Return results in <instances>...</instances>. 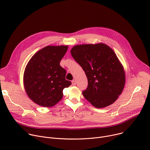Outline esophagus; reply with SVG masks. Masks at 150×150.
Wrapping results in <instances>:
<instances>
[{"mask_svg":"<svg viewBox=\"0 0 150 150\" xmlns=\"http://www.w3.org/2000/svg\"><path fill=\"white\" fill-rule=\"evenodd\" d=\"M76 81L75 80V79H74V80H72V85L73 86H75V85H76Z\"/></svg>","mask_w":150,"mask_h":150,"instance_id":"1","label":"esophagus"}]
</instances>
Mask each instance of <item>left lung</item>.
<instances>
[{
    "label": "left lung",
    "mask_w": 150,
    "mask_h": 150,
    "mask_svg": "<svg viewBox=\"0 0 150 150\" xmlns=\"http://www.w3.org/2000/svg\"><path fill=\"white\" fill-rule=\"evenodd\" d=\"M71 53L88 79L84 97L97 108L112 104L121 94L126 80L124 68L114 51L100 43L75 45Z\"/></svg>",
    "instance_id": "obj_1"
}]
</instances>
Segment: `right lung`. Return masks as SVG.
<instances>
[{"label":"right lung","mask_w":150,"mask_h":150,"mask_svg":"<svg viewBox=\"0 0 150 150\" xmlns=\"http://www.w3.org/2000/svg\"><path fill=\"white\" fill-rule=\"evenodd\" d=\"M67 45L47 46L35 53L27 64L23 81L29 98L38 105L51 107L63 98V90L71 85L60 65Z\"/></svg>","instance_id":"obj_1"}]
</instances>
